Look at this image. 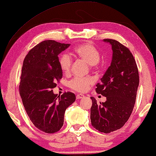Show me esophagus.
Segmentation results:
<instances>
[{
	"label": "esophagus",
	"mask_w": 156,
	"mask_h": 156,
	"mask_svg": "<svg viewBox=\"0 0 156 156\" xmlns=\"http://www.w3.org/2000/svg\"><path fill=\"white\" fill-rule=\"evenodd\" d=\"M83 97H84V95L81 94H78L76 95V98H77V99H79V98H82Z\"/></svg>",
	"instance_id": "esophagus-1"
}]
</instances>
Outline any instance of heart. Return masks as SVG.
I'll return each instance as SVG.
<instances>
[{"label":"heart","instance_id":"obj_1","mask_svg":"<svg viewBox=\"0 0 156 156\" xmlns=\"http://www.w3.org/2000/svg\"><path fill=\"white\" fill-rule=\"evenodd\" d=\"M74 53L76 57L90 65L92 69L97 67L101 58V54L93 44L85 42L80 44L74 49ZM59 65L64 73H70L72 66V60L70 55L67 53H62L60 55L59 57ZM93 83L94 80L91 78L76 77L69 81V85L70 88L76 91L85 92Z\"/></svg>","mask_w":156,"mask_h":156}]
</instances>
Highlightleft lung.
Listing matches in <instances>:
<instances>
[{
    "mask_svg": "<svg viewBox=\"0 0 156 156\" xmlns=\"http://www.w3.org/2000/svg\"><path fill=\"white\" fill-rule=\"evenodd\" d=\"M112 45V62L96 91L106 97L104 103L96 102L94 97L91 107V125L98 131L109 133L123 126L134 108L139 72L131 52L127 47L111 39H103Z\"/></svg>",
    "mask_w": 156,
    "mask_h": 156,
    "instance_id": "8db88e82",
    "label": "left lung"
}]
</instances>
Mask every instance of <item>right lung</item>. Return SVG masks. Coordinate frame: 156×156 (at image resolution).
<instances>
[{"instance_id":"1","label":"right lung","mask_w":156,"mask_h":156,"mask_svg":"<svg viewBox=\"0 0 156 156\" xmlns=\"http://www.w3.org/2000/svg\"><path fill=\"white\" fill-rule=\"evenodd\" d=\"M69 46L54 40L41 41L28 52L23 60L19 94L30 119L34 126L46 133L60 130L66 109L76 100L72 92L58 96L52 90L62 78L58 55Z\"/></svg>"}]
</instances>
